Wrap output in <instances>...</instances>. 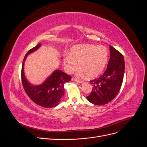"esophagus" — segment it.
Masks as SVG:
<instances>
[{
	"instance_id": "1",
	"label": "esophagus",
	"mask_w": 147,
	"mask_h": 147,
	"mask_svg": "<svg viewBox=\"0 0 147 147\" xmlns=\"http://www.w3.org/2000/svg\"><path fill=\"white\" fill-rule=\"evenodd\" d=\"M74 80L77 83H83V81H82V80H77V79H75V78H73L72 79V80Z\"/></svg>"
}]
</instances>
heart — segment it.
Segmentation results:
<instances>
[{"instance_id": "heart-1", "label": "heart", "mask_w": 147, "mask_h": 147, "mask_svg": "<svg viewBox=\"0 0 147 147\" xmlns=\"http://www.w3.org/2000/svg\"><path fill=\"white\" fill-rule=\"evenodd\" d=\"M63 60L67 72L72 73L78 63L80 74L88 78L96 77L103 72L109 59V51L104 46L80 44L72 47Z\"/></svg>"}]
</instances>
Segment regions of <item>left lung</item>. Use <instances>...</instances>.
<instances>
[{
  "label": "left lung",
  "mask_w": 147,
  "mask_h": 147,
  "mask_svg": "<svg viewBox=\"0 0 147 147\" xmlns=\"http://www.w3.org/2000/svg\"><path fill=\"white\" fill-rule=\"evenodd\" d=\"M110 57L107 70L99 78L90 81L93 89L88 100L96 105H105L117 96L121 88L124 73V57L110 46Z\"/></svg>",
  "instance_id": "1"
}]
</instances>
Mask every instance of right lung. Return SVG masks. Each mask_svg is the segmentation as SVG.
Returning a JSON list of instances; mask_svg holds the SVG:
<instances>
[{
	"label": "right lung",
	"instance_id": "1",
	"mask_svg": "<svg viewBox=\"0 0 147 147\" xmlns=\"http://www.w3.org/2000/svg\"><path fill=\"white\" fill-rule=\"evenodd\" d=\"M39 43L30 50L24 57L22 64L21 78L26 94L35 104L45 108L55 107L61 102L64 95V84L70 81L71 77L59 69H56L42 83L35 85L26 77L24 63L30 53L37 51L41 47Z\"/></svg>",
	"mask_w": 147,
	"mask_h": 147
}]
</instances>
